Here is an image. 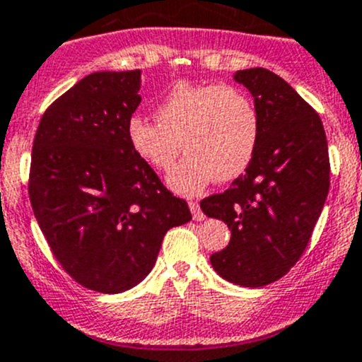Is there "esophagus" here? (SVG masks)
I'll use <instances>...</instances> for the list:
<instances>
[{
	"label": "esophagus",
	"instance_id": "1",
	"mask_svg": "<svg viewBox=\"0 0 362 362\" xmlns=\"http://www.w3.org/2000/svg\"><path fill=\"white\" fill-rule=\"evenodd\" d=\"M190 204V209H192V216H194V220H197V222H201V220H204V213H202L201 206L197 204L195 201H190L188 202Z\"/></svg>",
	"mask_w": 362,
	"mask_h": 362
}]
</instances>
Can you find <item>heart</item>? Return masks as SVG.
<instances>
[{"mask_svg": "<svg viewBox=\"0 0 362 362\" xmlns=\"http://www.w3.org/2000/svg\"><path fill=\"white\" fill-rule=\"evenodd\" d=\"M156 120L133 115L126 126L127 142L156 170H168L187 151L167 177L168 187L181 195L199 194L215 179L227 183L240 177L259 146L256 105L233 87L179 81L156 106Z\"/></svg>", "mask_w": 362, "mask_h": 362, "instance_id": "obj_1", "label": "heart"}]
</instances>
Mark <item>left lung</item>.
I'll list each match as a JSON object with an SVG mask.
<instances>
[{"label":"left lung","instance_id":"obj_1","mask_svg":"<svg viewBox=\"0 0 362 362\" xmlns=\"http://www.w3.org/2000/svg\"><path fill=\"white\" fill-rule=\"evenodd\" d=\"M261 119L252 163L229 190L201 201L230 242L209 261L226 281L267 286L300 259L329 194V147L318 113L281 76L263 67L235 72Z\"/></svg>","mask_w":362,"mask_h":362}]
</instances>
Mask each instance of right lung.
Segmentation results:
<instances>
[{
	"mask_svg": "<svg viewBox=\"0 0 362 362\" xmlns=\"http://www.w3.org/2000/svg\"><path fill=\"white\" fill-rule=\"evenodd\" d=\"M140 85L139 69L85 76L46 110L33 140L37 222L64 270L99 293L142 282L165 233L192 220L127 142Z\"/></svg>",
	"mask_w": 362,
	"mask_h": 362,
	"instance_id": "obj_1",
	"label": "right lung"
}]
</instances>
